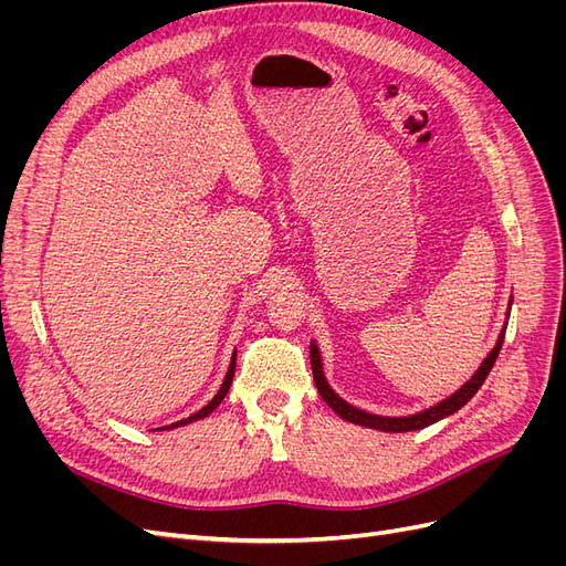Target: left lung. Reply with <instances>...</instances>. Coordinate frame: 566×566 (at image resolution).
Here are the masks:
<instances>
[{"label": "left lung", "mask_w": 566, "mask_h": 566, "mask_svg": "<svg viewBox=\"0 0 566 566\" xmlns=\"http://www.w3.org/2000/svg\"><path fill=\"white\" fill-rule=\"evenodd\" d=\"M510 306H512V297H510ZM505 328H507V321L503 323V331L499 335V339H495V347L486 354V358L482 361V366H479L474 370L472 378L462 385L458 391H453L451 397L441 399L439 403L424 408V410H418V413H410V416H378V413H368V410L364 408H356L352 406L349 401H345L339 397V394L328 385V380H325V373H323V361H321V352H318V345L316 339H312V370H314V382L318 387V394L323 397V401L328 403L335 413L347 420V422H354V424H361V427H370V430H380V432H413V430H422V427H430L443 418L453 416L455 410H460L462 406H465L474 394L479 391V387L484 385L486 375L491 373L495 358H499V352L503 347V337H505Z\"/></svg>", "instance_id": "left-lung-1"}]
</instances>
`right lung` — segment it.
Wrapping results in <instances>:
<instances>
[{"mask_svg": "<svg viewBox=\"0 0 566 566\" xmlns=\"http://www.w3.org/2000/svg\"><path fill=\"white\" fill-rule=\"evenodd\" d=\"M233 373H235V354L231 356V364H229V370H227V378H224V382H221V387H219V391L214 394V399L208 403V406H202L198 413H193V416H188V418H184V420H179V422H172V424H165V427H158V430H175V427H184V424H191V422H196V420H202V418H208L212 410L224 401V397L229 394V389H231V382H233Z\"/></svg>", "mask_w": 566, "mask_h": 566, "instance_id": "obj_1", "label": "right lung"}]
</instances>
